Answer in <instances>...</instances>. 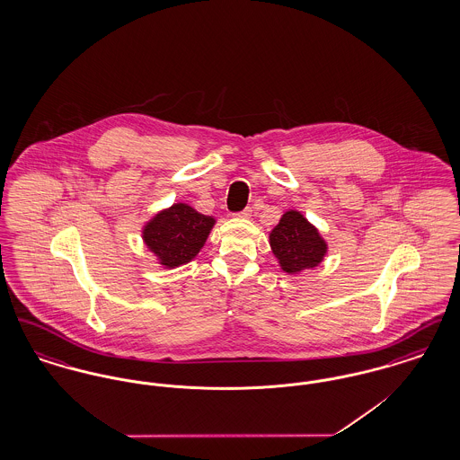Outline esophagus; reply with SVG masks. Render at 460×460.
Listing matches in <instances>:
<instances>
[{"instance_id":"34e87169","label":"esophagus","mask_w":460,"mask_h":460,"mask_svg":"<svg viewBox=\"0 0 460 460\" xmlns=\"http://www.w3.org/2000/svg\"><path fill=\"white\" fill-rule=\"evenodd\" d=\"M234 217H240V219H250V216H252V210L250 208H244V210H241V212H236V214H233Z\"/></svg>"}]
</instances>
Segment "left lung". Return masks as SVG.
Segmentation results:
<instances>
[{"instance_id":"left-lung-1","label":"left lung","mask_w":460,"mask_h":460,"mask_svg":"<svg viewBox=\"0 0 460 460\" xmlns=\"http://www.w3.org/2000/svg\"><path fill=\"white\" fill-rule=\"evenodd\" d=\"M270 248L281 269L298 274L323 262L328 244L319 231L296 210H289L270 231Z\"/></svg>"}]
</instances>
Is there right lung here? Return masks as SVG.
<instances>
[{
  "label": "right lung",
  "mask_w": 460,
  "mask_h": 460,
  "mask_svg": "<svg viewBox=\"0 0 460 460\" xmlns=\"http://www.w3.org/2000/svg\"><path fill=\"white\" fill-rule=\"evenodd\" d=\"M214 224V217L198 214L186 203H175L145 226L143 240L162 265L174 269L197 257Z\"/></svg>",
  "instance_id": "right-lung-1"
}]
</instances>
